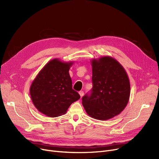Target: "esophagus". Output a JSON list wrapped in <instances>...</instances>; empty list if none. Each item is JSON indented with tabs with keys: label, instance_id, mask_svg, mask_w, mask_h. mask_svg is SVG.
Returning <instances> with one entry per match:
<instances>
[{
	"label": "esophagus",
	"instance_id": "obj_1",
	"mask_svg": "<svg viewBox=\"0 0 159 159\" xmlns=\"http://www.w3.org/2000/svg\"><path fill=\"white\" fill-rule=\"evenodd\" d=\"M84 91H79V95H80V98H82L83 96H84Z\"/></svg>",
	"mask_w": 159,
	"mask_h": 159
}]
</instances>
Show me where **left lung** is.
Segmentation results:
<instances>
[{
  "mask_svg": "<svg viewBox=\"0 0 159 159\" xmlns=\"http://www.w3.org/2000/svg\"><path fill=\"white\" fill-rule=\"evenodd\" d=\"M93 88L82 103L91 117L106 120L120 114L127 106L130 83L123 66L114 58L104 56L91 60Z\"/></svg>",
  "mask_w": 159,
  "mask_h": 159,
  "instance_id": "1",
  "label": "left lung"
}]
</instances>
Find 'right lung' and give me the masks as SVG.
I'll use <instances>...</instances> for the list:
<instances>
[{"label": "right lung", "mask_w": 159, "mask_h": 159, "mask_svg": "<svg viewBox=\"0 0 159 159\" xmlns=\"http://www.w3.org/2000/svg\"><path fill=\"white\" fill-rule=\"evenodd\" d=\"M73 64L54 58L43 67L32 82L31 98L40 113L49 117L61 116L80 98L79 94L72 88L69 73Z\"/></svg>", "instance_id": "obj_1"}]
</instances>
